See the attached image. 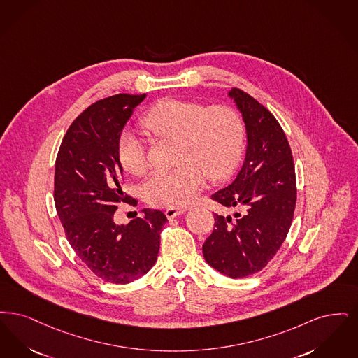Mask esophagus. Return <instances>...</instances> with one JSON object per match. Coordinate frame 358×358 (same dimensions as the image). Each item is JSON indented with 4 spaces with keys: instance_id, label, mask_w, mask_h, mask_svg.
<instances>
[{
    "instance_id": "1",
    "label": "esophagus",
    "mask_w": 358,
    "mask_h": 358,
    "mask_svg": "<svg viewBox=\"0 0 358 358\" xmlns=\"http://www.w3.org/2000/svg\"><path fill=\"white\" fill-rule=\"evenodd\" d=\"M185 213H186L185 208H167V210H166V215H167V218L169 219L175 218V217H178V215L185 214Z\"/></svg>"
}]
</instances>
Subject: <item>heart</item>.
Instances as JSON below:
<instances>
[{"instance_id": "1", "label": "heart", "mask_w": 358, "mask_h": 358, "mask_svg": "<svg viewBox=\"0 0 358 358\" xmlns=\"http://www.w3.org/2000/svg\"><path fill=\"white\" fill-rule=\"evenodd\" d=\"M156 138L176 141L169 171H156L143 185V196L155 207H183L195 201L206 176L220 180L236 167L245 147L246 128L236 109L189 100H163L141 119ZM117 159L125 171L147 170L145 147L139 136L123 129L117 140Z\"/></svg>"}]
</instances>
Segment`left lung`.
<instances>
[{"label":"left lung","mask_w":358,"mask_h":358,"mask_svg":"<svg viewBox=\"0 0 358 358\" xmlns=\"http://www.w3.org/2000/svg\"><path fill=\"white\" fill-rule=\"evenodd\" d=\"M229 94L242 112L248 151L233 183L211 196L235 214H214V230L202 249L206 262L219 273L245 278L262 270L286 239L296 210V170L273 113L239 88Z\"/></svg>","instance_id":"left-lung-1"}]
</instances>
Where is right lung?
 <instances>
[{
	"label": "right lung",
	"mask_w": 358,
	"mask_h": 358,
	"mask_svg": "<svg viewBox=\"0 0 358 358\" xmlns=\"http://www.w3.org/2000/svg\"><path fill=\"white\" fill-rule=\"evenodd\" d=\"M144 97L119 94L91 104L68 128L55 164V206L69 245L94 275L119 285L154 266L167 222L159 210H144L125 226L113 220L117 204L129 199L117 140Z\"/></svg>",
	"instance_id": "1"
}]
</instances>
